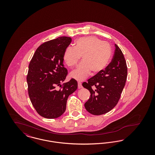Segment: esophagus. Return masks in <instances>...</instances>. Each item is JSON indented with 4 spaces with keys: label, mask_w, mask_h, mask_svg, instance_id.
I'll return each mask as SVG.
<instances>
[{
    "label": "esophagus",
    "mask_w": 155,
    "mask_h": 155,
    "mask_svg": "<svg viewBox=\"0 0 155 155\" xmlns=\"http://www.w3.org/2000/svg\"><path fill=\"white\" fill-rule=\"evenodd\" d=\"M78 89H81L82 88V84H81V83L80 82H78Z\"/></svg>",
    "instance_id": "obj_1"
}]
</instances>
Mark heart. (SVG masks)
Listing matches in <instances>:
<instances>
[{"instance_id":"1","label":"heart","mask_w":155,"mask_h":155,"mask_svg":"<svg viewBox=\"0 0 155 155\" xmlns=\"http://www.w3.org/2000/svg\"><path fill=\"white\" fill-rule=\"evenodd\" d=\"M82 56V61L70 73V77L82 81L91 71L97 74L106 68L111 56L110 46L95 37H83L77 40L75 47L68 46L65 50L63 60L68 66H75Z\"/></svg>"}]
</instances>
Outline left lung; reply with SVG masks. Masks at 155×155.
Segmentation results:
<instances>
[{"label": "left lung", "mask_w": 155, "mask_h": 155, "mask_svg": "<svg viewBox=\"0 0 155 155\" xmlns=\"http://www.w3.org/2000/svg\"><path fill=\"white\" fill-rule=\"evenodd\" d=\"M115 47L112 61L104 70L82 83V86L91 93L85 107L94 115L103 114L113 109L125 86L127 76L125 60L118 46L115 44ZM92 86L94 89L91 88Z\"/></svg>", "instance_id": "obj_1"}]
</instances>
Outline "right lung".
I'll list each match as a JSON object with an SVG mask.
<instances>
[{"instance_id":"1","label":"right lung","mask_w":155,"mask_h":155,"mask_svg":"<svg viewBox=\"0 0 155 155\" xmlns=\"http://www.w3.org/2000/svg\"><path fill=\"white\" fill-rule=\"evenodd\" d=\"M71 42L70 37H59L40 45L30 61L27 77L28 95L38 113L46 118L61 116L66 109L68 96L76 91L74 79L59 90L67 75L64 67L63 55Z\"/></svg>"}]
</instances>
